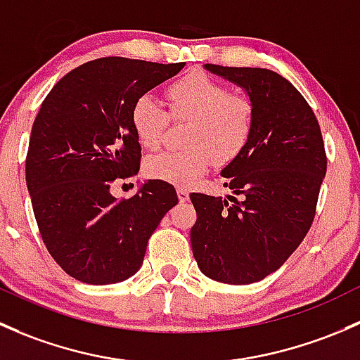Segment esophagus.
I'll return each mask as SVG.
<instances>
[{"instance_id": "1", "label": "esophagus", "mask_w": 360, "mask_h": 360, "mask_svg": "<svg viewBox=\"0 0 360 360\" xmlns=\"http://www.w3.org/2000/svg\"><path fill=\"white\" fill-rule=\"evenodd\" d=\"M176 195H179V201L180 202H185V201H188V192H187V188H176Z\"/></svg>"}]
</instances>
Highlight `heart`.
I'll use <instances>...</instances> for the list:
<instances>
[{
	"instance_id": "b5f03b06",
	"label": "heart",
	"mask_w": 360,
	"mask_h": 360,
	"mask_svg": "<svg viewBox=\"0 0 360 360\" xmlns=\"http://www.w3.org/2000/svg\"><path fill=\"white\" fill-rule=\"evenodd\" d=\"M169 114L149 95L131 107V128L143 149L162 143L169 117L187 123L181 150L153 155L146 162L150 179L188 187L210 169L227 166L246 149L255 128V103L248 95L232 94L206 74L188 72L165 91Z\"/></svg>"
}]
</instances>
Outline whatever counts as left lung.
Wrapping results in <instances>:
<instances>
[{
	"label": "left lung",
	"instance_id": "8db88e82",
	"mask_svg": "<svg viewBox=\"0 0 360 360\" xmlns=\"http://www.w3.org/2000/svg\"><path fill=\"white\" fill-rule=\"evenodd\" d=\"M244 88L255 103L246 149L221 169L227 198L191 194L198 213L192 253L210 279L251 284L276 272L300 246L316 217L328 159L317 117L281 74L205 64Z\"/></svg>",
	"mask_w": 360,
	"mask_h": 360
}]
</instances>
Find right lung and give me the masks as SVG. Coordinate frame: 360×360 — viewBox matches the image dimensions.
<instances>
[{"label":"right lung","instance_id":"right-lung-1","mask_svg":"<svg viewBox=\"0 0 360 360\" xmlns=\"http://www.w3.org/2000/svg\"><path fill=\"white\" fill-rule=\"evenodd\" d=\"M184 65L97 58L65 74L43 100L25 181L44 246L81 283L114 284L139 272L149 237L179 202L162 180L146 181L129 199L114 198L110 185L140 169L133 103Z\"/></svg>","mask_w":360,"mask_h":360}]
</instances>
